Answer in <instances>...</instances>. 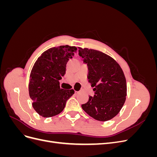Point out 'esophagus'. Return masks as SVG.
<instances>
[{
  "mask_svg": "<svg viewBox=\"0 0 157 157\" xmlns=\"http://www.w3.org/2000/svg\"><path fill=\"white\" fill-rule=\"evenodd\" d=\"M78 92H78V91H75V94H78Z\"/></svg>",
  "mask_w": 157,
  "mask_h": 157,
  "instance_id": "34e87169",
  "label": "esophagus"
}]
</instances>
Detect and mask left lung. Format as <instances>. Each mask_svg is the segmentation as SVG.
Masks as SVG:
<instances>
[{
	"instance_id": "left-lung-1",
	"label": "left lung",
	"mask_w": 157,
	"mask_h": 157,
	"mask_svg": "<svg viewBox=\"0 0 157 157\" xmlns=\"http://www.w3.org/2000/svg\"><path fill=\"white\" fill-rule=\"evenodd\" d=\"M78 54L88 68V79L94 96H89L82 108L88 115L99 121L111 120L119 113L126 100V81L117 61L103 52L79 48Z\"/></svg>"
}]
</instances>
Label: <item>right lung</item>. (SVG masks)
Returning <instances> with one entry per match:
<instances>
[{
	"mask_svg": "<svg viewBox=\"0 0 157 157\" xmlns=\"http://www.w3.org/2000/svg\"><path fill=\"white\" fill-rule=\"evenodd\" d=\"M77 48L68 45L54 47L44 52L37 59L29 77V93L36 112L43 117L58 115L73 90L60 88L59 80L65 74L66 65Z\"/></svg>",
	"mask_w": 157,
	"mask_h": 157,
	"instance_id": "right-lung-1",
	"label": "right lung"
}]
</instances>
